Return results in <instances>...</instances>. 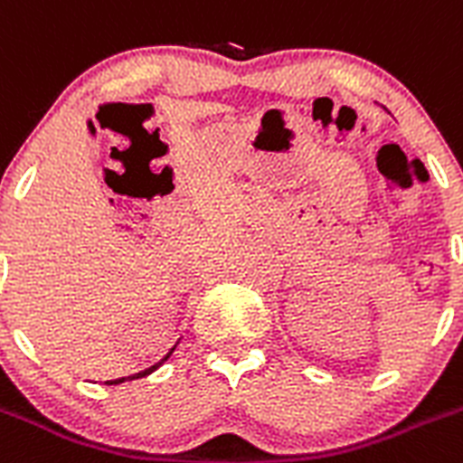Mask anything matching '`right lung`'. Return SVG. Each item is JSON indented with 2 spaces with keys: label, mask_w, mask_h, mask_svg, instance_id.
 Listing matches in <instances>:
<instances>
[{
  "label": "right lung",
  "mask_w": 463,
  "mask_h": 463,
  "mask_svg": "<svg viewBox=\"0 0 463 463\" xmlns=\"http://www.w3.org/2000/svg\"><path fill=\"white\" fill-rule=\"evenodd\" d=\"M178 343H180V338H178ZM178 343H175V345H173V347L171 349H168V352L166 354H164V356L162 358H159V361L157 363H153V365H150V368H146V370H139V373H134V374H128V377H116V379H107V386H116V383H125V382H132V379H141V377H148V374L150 373H155V370H157L159 368V365H162V363H166L168 361V356H171V354H173V349H175V347H178Z\"/></svg>",
  "instance_id": "1"
}]
</instances>
